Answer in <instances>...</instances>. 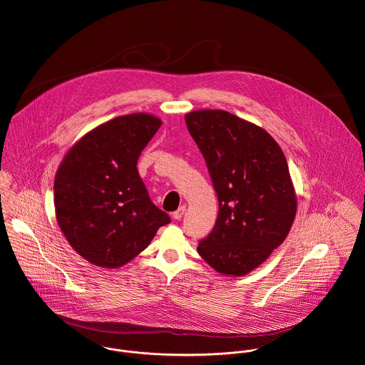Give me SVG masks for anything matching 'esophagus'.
Returning a JSON list of instances; mask_svg holds the SVG:
<instances>
[{
    "mask_svg": "<svg viewBox=\"0 0 365 365\" xmlns=\"http://www.w3.org/2000/svg\"><path fill=\"white\" fill-rule=\"evenodd\" d=\"M185 211H186V207H185V205L179 207V208L173 212V218H175V220H180V218L183 217V214H185Z\"/></svg>",
    "mask_w": 365,
    "mask_h": 365,
    "instance_id": "34e87169",
    "label": "esophagus"
}]
</instances>
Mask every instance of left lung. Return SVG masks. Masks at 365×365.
I'll use <instances>...</instances> for the list:
<instances>
[{"label": "left lung", "mask_w": 365, "mask_h": 365, "mask_svg": "<svg viewBox=\"0 0 365 365\" xmlns=\"http://www.w3.org/2000/svg\"><path fill=\"white\" fill-rule=\"evenodd\" d=\"M218 195L212 232L197 252L217 272L245 277L286 239L297 196L279 144L261 126L222 110L186 113Z\"/></svg>", "instance_id": "8db88e82"}]
</instances>
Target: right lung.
Listing matches in <instances>:
<instances>
[{"instance_id":"1","label":"right lung","mask_w":365,"mask_h":365,"mask_svg":"<svg viewBox=\"0 0 365 365\" xmlns=\"http://www.w3.org/2000/svg\"><path fill=\"white\" fill-rule=\"evenodd\" d=\"M161 125L151 113L116 116L76 141L56 169L58 226L72 249L96 267L128 264L170 221L151 202L136 167Z\"/></svg>"}]
</instances>
